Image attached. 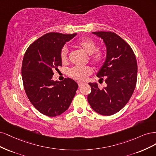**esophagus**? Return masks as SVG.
<instances>
[{"mask_svg": "<svg viewBox=\"0 0 156 156\" xmlns=\"http://www.w3.org/2000/svg\"><path fill=\"white\" fill-rule=\"evenodd\" d=\"M78 86H79V87H82V85L84 84V83H82V82H78Z\"/></svg>", "mask_w": 156, "mask_h": 156, "instance_id": "obj_1", "label": "esophagus"}]
</instances>
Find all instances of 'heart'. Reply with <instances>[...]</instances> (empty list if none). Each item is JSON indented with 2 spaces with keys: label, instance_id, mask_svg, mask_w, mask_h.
Listing matches in <instances>:
<instances>
[{
  "label": "heart",
  "instance_id": "obj_1",
  "mask_svg": "<svg viewBox=\"0 0 156 156\" xmlns=\"http://www.w3.org/2000/svg\"><path fill=\"white\" fill-rule=\"evenodd\" d=\"M76 46L82 49L83 52L89 55H91V58L93 61L97 64L100 63L104 59V52L100 50H97V45L93 39L90 38L80 39L76 43ZM60 59L63 63H66L68 61V51L66 47L62 49L60 52ZM92 69L89 67H75L69 71V75L73 78L77 80H85L88 75L91 74Z\"/></svg>",
  "mask_w": 156,
  "mask_h": 156
}]
</instances>
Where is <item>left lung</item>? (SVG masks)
<instances>
[{
  "mask_svg": "<svg viewBox=\"0 0 156 156\" xmlns=\"http://www.w3.org/2000/svg\"><path fill=\"white\" fill-rule=\"evenodd\" d=\"M92 34L101 38L106 47V58L97 76L104 78L107 86L100 89L97 82H89L91 92L87 100L94 112L108 116L122 109L131 98L137 82V60L132 48L117 34Z\"/></svg>",
  "mask_w": 156,
  "mask_h": 156,
  "instance_id": "obj_1",
  "label": "left lung"
}]
</instances>
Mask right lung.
Wrapping results in <instances>:
<instances>
[{
  "label": "right lung",
  "mask_w": 156,
  "mask_h": 156,
  "mask_svg": "<svg viewBox=\"0 0 156 156\" xmlns=\"http://www.w3.org/2000/svg\"><path fill=\"white\" fill-rule=\"evenodd\" d=\"M76 34L51 32L30 45L23 60L21 73L25 92L39 112L56 117L69 108L78 87L71 78L52 80L53 71L62 66L60 52Z\"/></svg>",
  "instance_id": "right-lung-1"
}]
</instances>
